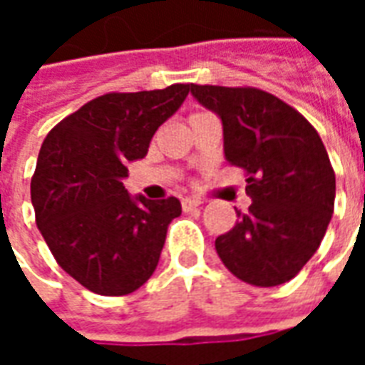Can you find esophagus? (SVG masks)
I'll return each instance as SVG.
<instances>
[{"label": "esophagus", "instance_id": "esophagus-1", "mask_svg": "<svg viewBox=\"0 0 365 365\" xmlns=\"http://www.w3.org/2000/svg\"><path fill=\"white\" fill-rule=\"evenodd\" d=\"M201 199L197 197H185L182 201V207H183V211H191V209H195V207H201Z\"/></svg>", "mask_w": 365, "mask_h": 365}]
</instances>
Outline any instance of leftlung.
Returning a JSON list of instances; mask_svg holds the SVG:
<instances>
[{"mask_svg": "<svg viewBox=\"0 0 365 365\" xmlns=\"http://www.w3.org/2000/svg\"><path fill=\"white\" fill-rule=\"evenodd\" d=\"M190 90L221 119L227 162L248 174L252 205L215 240L219 258L256 287L289 282L321 246L334 211L336 180L321 136L266 91L195 83Z\"/></svg>", "mask_w": 365, "mask_h": 365, "instance_id": "left-lung-1", "label": "left lung"}]
</instances>
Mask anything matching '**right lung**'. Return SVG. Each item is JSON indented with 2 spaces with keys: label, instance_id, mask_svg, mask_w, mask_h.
Masks as SVG:
<instances>
[{
  "label": "right lung",
  "instance_id": "add662e5",
  "mask_svg": "<svg viewBox=\"0 0 365 365\" xmlns=\"http://www.w3.org/2000/svg\"><path fill=\"white\" fill-rule=\"evenodd\" d=\"M187 93V83H174L97 97L60 120L41 146L31 180L36 227L60 268L97 295L143 287L158 266L168 225L182 215L175 197L130 195L123 180Z\"/></svg>",
  "mask_w": 365,
  "mask_h": 365
}]
</instances>
